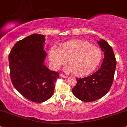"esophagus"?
<instances>
[{"label":"esophagus","instance_id":"34e87169","mask_svg":"<svg viewBox=\"0 0 127 127\" xmlns=\"http://www.w3.org/2000/svg\"><path fill=\"white\" fill-rule=\"evenodd\" d=\"M60 76L61 77H62V78H67L68 77V76H65V75H64V74H60Z\"/></svg>","mask_w":127,"mask_h":127}]
</instances>
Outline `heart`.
Instances as JSON below:
<instances>
[{
    "label": "heart",
    "instance_id": "heart-1",
    "mask_svg": "<svg viewBox=\"0 0 127 127\" xmlns=\"http://www.w3.org/2000/svg\"><path fill=\"white\" fill-rule=\"evenodd\" d=\"M101 58L99 48L91 45L88 41L76 40L64 43L61 49L53 46L49 51L51 65L55 70L68 62L65 68L67 72H74L79 76L87 75L94 71Z\"/></svg>",
    "mask_w": 127,
    "mask_h": 127
}]
</instances>
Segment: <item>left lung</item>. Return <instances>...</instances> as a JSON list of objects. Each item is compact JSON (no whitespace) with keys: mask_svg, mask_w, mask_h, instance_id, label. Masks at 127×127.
Segmentation results:
<instances>
[{"mask_svg":"<svg viewBox=\"0 0 127 127\" xmlns=\"http://www.w3.org/2000/svg\"><path fill=\"white\" fill-rule=\"evenodd\" d=\"M98 44L104 52L100 68L89 76L77 78L72 91L74 96L84 102H91L104 96L112 86L116 67V60L112 47L101 39Z\"/></svg>","mask_w":127,"mask_h":127,"instance_id":"1","label":"left lung"}]
</instances>
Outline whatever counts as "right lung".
I'll return each instance as SVG.
<instances>
[{
    "instance_id": "add662e5",
    "label": "right lung",
    "mask_w": 127,
    "mask_h": 127,
    "mask_svg": "<svg viewBox=\"0 0 127 127\" xmlns=\"http://www.w3.org/2000/svg\"><path fill=\"white\" fill-rule=\"evenodd\" d=\"M45 36L34 33L18 41L9 54L10 77L16 89L27 100L42 103L54 91L59 73L44 65Z\"/></svg>"
}]
</instances>
